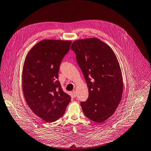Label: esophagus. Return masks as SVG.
Segmentation results:
<instances>
[{"label":"esophagus","instance_id":"1","mask_svg":"<svg viewBox=\"0 0 151 151\" xmlns=\"http://www.w3.org/2000/svg\"><path fill=\"white\" fill-rule=\"evenodd\" d=\"M73 95H74L75 97L76 96V91H73Z\"/></svg>","mask_w":151,"mask_h":151}]
</instances>
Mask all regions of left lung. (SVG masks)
I'll return each mask as SVG.
<instances>
[{"mask_svg":"<svg viewBox=\"0 0 151 151\" xmlns=\"http://www.w3.org/2000/svg\"><path fill=\"white\" fill-rule=\"evenodd\" d=\"M70 49L89 90L87 101L81 102L83 112L102 123L114 114L121 101L123 79L118 60L112 49L95 37L75 40Z\"/></svg>","mask_w":151,"mask_h":151,"instance_id":"8db88e82","label":"left lung"}]
</instances>
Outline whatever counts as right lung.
I'll return each instance as SVG.
<instances>
[{"instance_id": "add662e5", "label": "right lung", "mask_w": 151, "mask_h": 151, "mask_svg": "<svg viewBox=\"0 0 151 151\" xmlns=\"http://www.w3.org/2000/svg\"><path fill=\"white\" fill-rule=\"evenodd\" d=\"M72 43L69 40H43L27 53L22 72V88L30 109L46 122L61 118L70 102L58 80L61 62Z\"/></svg>"}]
</instances>
